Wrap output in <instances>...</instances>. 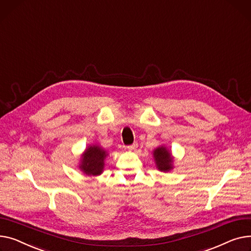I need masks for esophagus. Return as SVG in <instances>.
<instances>
[{
	"label": "esophagus",
	"mask_w": 251,
	"mask_h": 251,
	"mask_svg": "<svg viewBox=\"0 0 251 251\" xmlns=\"http://www.w3.org/2000/svg\"><path fill=\"white\" fill-rule=\"evenodd\" d=\"M137 148H138V143H137V142H135L134 144H131V145L127 146V149H128L129 151H135Z\"/></svg>",
	"instance_id": "obj_1"
}]
</instances>
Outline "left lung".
I'll return each mask as SVG.
<instances>
[{
  "label": "left lung",
  "instance_id": "8db88e82",
  "mask_svg": "<svg viewBox=\"0 0 251 251\" xmlns=\"http://www.w3.org/2000/svg\"><path fill=\"white\" fill-rule=\"evenodd\" d=\"M153 156L156 166L160 171L166 172L173 168V158L171 156L170 151L166 149V147H158V148H156L153 151Z\"/></svg>",
  "mask_w": 251,
  "mask_h": 251
}]
</instances>
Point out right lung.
Wrapping results in <instances>:
<instances>
[{
  "label": "right lung",
  "instance_id": "obj_1",
  "mask_svg": "<svg viewBox=\"0 0 251 251\" xmlns=\"http://www.w3.org/2000/svg\"><path fill=\"white\" fill-rule=\"evenodd\" d=\"M107 152L100 146H89L81 157L79 168L88 176L100 175L104 169V160Z\"/></svg>",
  "mask_w": 251,
  "mask_h": 251
}]
</instances>
